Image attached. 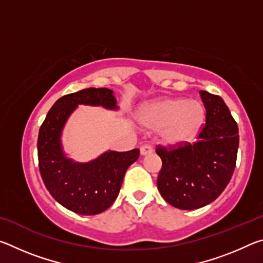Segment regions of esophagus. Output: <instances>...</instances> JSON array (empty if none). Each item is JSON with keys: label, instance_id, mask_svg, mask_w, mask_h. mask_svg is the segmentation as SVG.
<instances>
[{"label": "esophagus", "instance_id": "obj_1", "mask_svg": "<svg viewBox=\"0 0 263 263\" xmlns=\"http://www.w3.org/2000/svg\"><path fill=\"white\" fill-rule=\"evenodd\" d=\"M153 152V147L151 145H142L140 147V154L141 155H147Z\"/></svg>", "mask_w": 263, "mask_h": 263}]
</instances>
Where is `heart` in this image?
I'll return each mask as SVG.
<instances>
[{
  "label": "heart",
  "instance_id": "obj_1",
  "mask_svg": "<svg viewBox=\"0 0 263 263\" xmlns=\"http://www.w3.org/2000/svg\"><path fill=\"white\" fill-rule=\"evenodd\" d=\"M144 126L161 130L167 145L180 146L194 141L205 121V108L201 102L166 99L146 105L140 112Z\"/></svg>",
  "mask_w": 263,
  "mask_h": 263
}]
</instances>
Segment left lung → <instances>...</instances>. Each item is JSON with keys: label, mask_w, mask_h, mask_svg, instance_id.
<instances>
[{"label": "left lung", "mask_w": 263, "mask_h": 263, "mask_svg": "<svg viewBox=\"0 0 263 263\" xmlns=\"http://www.w3.org/2000/svg\"><path fill=\"white\" fill-rule=\"evenodd\" d=\"M205 106V124L194 144L177 147L158 145L162 160L158 189L164 201L181 210L208 205L232 177L237 162L239 130L220 96L199 91Z\"/></svg>", "instance_id": "obj_1"}]
</instances>
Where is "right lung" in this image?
<instances>
[{
    "instance_id": "right-lung-1",
    "label": "right lung",
    "mask_w": 263,
    "mask_h": 263,
    "mask_svg": "<svg viewBox=\"0 0 263 263\" xmlns=\"http://www.w3.org/2000/svg\"><path fill=\"white\" fill-rule=\"evenodd\" d=\"M116 102L108 88H87L65 95L53 104L39 130L38 161L44 184L58 203L79 215H99L112 205L126 169L140 152L138 148L108 151L90 162H75L62 151V128L79 104L117 110Z\"/></svg>"
}]
</instances>
